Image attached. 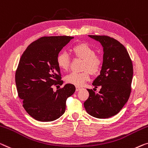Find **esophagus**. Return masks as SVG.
I'll return each mask as SVG.
<instances>
[{"mask_svg": "<svg viewBox=\"0 0 148 148\" xmlns=\"http://www.w3.org/2000/svg\"><path fill=\"white\" fill-rule=\"evenodd\" d=\"M81 89V87H78V86H76V91H78V90H80Z\"/></svg>", "mask_w": 148, "mask_h": 148, "instance_id": "34e87169", "label": "esophagus"}]
</instances>
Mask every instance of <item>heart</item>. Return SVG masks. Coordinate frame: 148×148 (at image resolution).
<instances>
[{
  "instance_id": "1",
  "label": "heart",
  "mask_w": 148,
  "mask_h": 148,
  "mask_svg": "<svg viewBox=\"0 0 148 148\" xmlns=\"http://www.w3.org/2000/svg\"><path fill=\"white\" fill-rule=\"evenodd\" d=\"M72 52L76 57L84 60L83 70H88L92 74L100 72L102 66V60L100 57L96 56V51L87 43H81L72 48ZM56 62L60 69L67 70L70 66V58L66 52L59 53L56 58ZM90 79V73L87 70L80 72H71L65 77V80L68 84L76 86H81Z\"/></svg>"
}]
</instances>
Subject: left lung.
<instances>
[{
    "label": "left lung",
    "instance_id": "1",
    "mask_svg": "<svg viewBox=\"0 0 148 148\" xmlns=\"http://www.w3.org/2000/svg\"><path fill=\"white\" fill-rule=\"evenodd\" d=\"M88 36L103 47V62L100 75L92 85L100 86L95 93L88 89L89 97L84 103L87 113L99 119L116 115L127 102L131 92L133 65L127 50L120 42L107 36Z\"/></svg>",
    "mask_w": 148,
    "mask_h": 148
}]
</instances>
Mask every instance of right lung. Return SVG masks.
Masks as SVG:
<instances>
[{"label":"right lung","mask_w":148,"mask_h":148,"mask_svg":"<svg viewBox=\"0 0 148 148\" xmlns=\"http://www.w3.org/2000/svg\"><path fill=\"white\" fill-rule=\"evenodd\" d=\"M67 36L42 37L28 46L22 55L15 74L18 97L26 112L35 120L52 122L63 115L66 101L74 93L73 84H66L53 91L52 85H62L56 58L73 39Z\"/></svg>","instance_id":"1"}]
</instances>
